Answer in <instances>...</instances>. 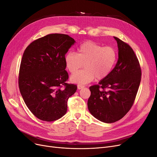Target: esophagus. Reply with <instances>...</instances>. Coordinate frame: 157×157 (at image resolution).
<instances>
[{
	"mask_svg": "<svg viewBox=\"0 0 157 157\" xmlns=\"http://www.w3.org/2000/svg\"><path fill=\"white\" fill-rule=\"evenodd\" d=\"M84 87V86H83V85H81V84H78V86H77V88H78V90L82 89V88H83Z\"/></svg>",
	"mask_w": 157,
	"mask_h": 157,
	"instance_id": "obj_1",
	"label": "esophagus"
}]
</instances>
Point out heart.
<instances>
[{
  "label": "heart",
  "mask_w": 157,
  "mask_h": 157,
  "mask_svg": "<svg viewBox=\"0 0 157 157\" xmlns=\"http://www.w3.org/2000/svg\"><path fill=\"white\" fill-rule=\"evenodd\" d=\"M117 60V52L111 46H103L97 42L88 40L80 45L78 53L69 52L65 56L66 68L74 73L83 65V70L73 74L71 80L78 84H87L97 77L106 78L111 73Z\"/></svg>",
  "instance_id": "heart-1"
}]
</instances>
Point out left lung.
Here are the masks:
<instances>
[{
	"mask_svg": "<svg viewBox=\"0 0 157 157\" xmlns=\"http://www.w3.org/2000/svg\"><path fill=\"white\" fill-rule=\"evenodd\" d=\"M117 42L118 59L108 77L90 87L88 100L90 113L105 123L119 121L134 103L141 82L140 62L129 44L114 36Z\"/></svg>",
	"mask_w": 157,
	"mask_h": 157,
	"instance_id": "8db88e82",
	"label": "left lung"
}]
</instances>
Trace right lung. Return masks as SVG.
I'll return each instance as SVG.
<instances>
[{"label":"right lung","mask_w":157,"mask_h":157,"mask_svg":"<svg viewBox=\"0 0 157 157\" xmlns=\"http://www.w3.org/2000/svg\"><path fill=\"white\" fill-rule=\"evenodd\" d=\"M75 42L68 35L49 34L28 46L19 71L20 91L27 107L40 120L51 122L62 117L67 101L77 86L67 83L64 58Z\"/></svg>","instance_id":"obj_1"}]
</instances>
